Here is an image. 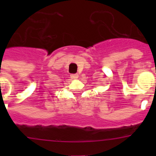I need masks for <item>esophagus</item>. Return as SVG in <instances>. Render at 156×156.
I'll return each instance as SVG.
<instances>
[{
  "instance_id": "obj_1",
  "label": "esophagus",
  "mask_w": 156,
  "mask_h": 156,
  "mask_svg": "<svg viewBox=\"0 0 156 156\" xmlns=\"http://www.w3.org/2000/svg\"><path fill=\"white\" fill-rule=\"evenodd\" d=\"M70 76L73 78V79H77L78 78V76H79V75L77 73H74V74H71V76Z\"/></svg>"
}]
</instances>
